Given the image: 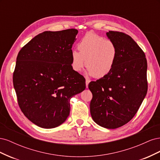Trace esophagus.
I'll list each match as a JSON object with an SVG mask.
<instances>
[{
  "label": "esophagus",
  "mask_w": 160,
  "mask_h": 160,
  "mask_svg": "<svg viewBox=\"0 0 160 160\" xmlns=\"http://www.w3.org/2000/svg\"><path fill=\"white\" fill-rule=\"evenodd\" d=\"M89 82H90V81H89V79H87L85 80V83H86V88H88V85H89Z\"/></svg>",
  "instance_id": "34e87169"
}]
</instances>
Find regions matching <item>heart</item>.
<instances>
[{
    "instance_id": "obj_1",
    "label": "heart",
    "mask_w": 160,
    "mask_h": 160,
    "mask_svg": "<svg viewBox=\"0 0 160 160\" xmlns=\"http://www.w3.org/2000/svg\"><path fill=\"white\" fill-rule=\"evenodd\" d=\"M79 51H71V65L76 72H80L86 64L90 76L101 78L113 69L118 57L115 42L98 34L89 32L77 45Z\"/></svg>"
}]
</instances>
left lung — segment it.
<instances>
[{"label": "left lung", "instance_id": "8db88e82", "mask_svg": "<svg viewBox=\"0 0 160 160\" xmlns=\"http://www.w3.org/2000/svg\"><path fill=\"white\" fill-rule=\"evenodd\" d=\"M106 35L116 45L118 57L108 75L89 83L90 112L97 124L116 129L134 117L147 94L148 63L144 52L130 36L111 31Z\"/></svg>", "mask_w": 160, "mask_h": 160}]
</instances>
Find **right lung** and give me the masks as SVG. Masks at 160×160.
Segmentation results:
<instances>
[{
	"label": "right lung",
	"mask_w": 160,
	"mask_h": 160,
	"mask_svg": "<svg viewBox=\"0 0 160 160\" xmlns=\"http://www.w3.org/2000/svg\"><path fill=\"white\" fill-rule=\"evenodd\" d=\"M75 28L38 34L17 57L13 85L22 112L34 124L51 129L65 122L70 99L85 90V79L71 65Z\"/></svg>",
	"instance_id": "1"
}]
</instances>
